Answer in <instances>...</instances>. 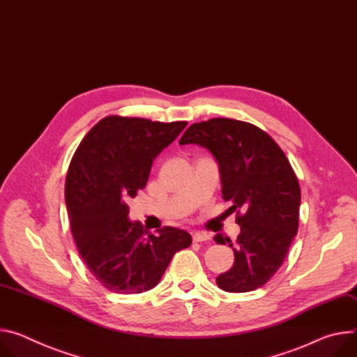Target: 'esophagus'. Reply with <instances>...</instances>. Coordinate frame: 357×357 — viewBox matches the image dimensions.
Masks as SVG:
<instances>
[{
	"label": "esophagus",
	"mask_w": 357,
	"mask_h": 357,
	"mask_svg": "<svg viewBox=\"0 0 357 357\" xmlns=\"http://www.w3.org/2000/svg\"><path fill=\"white\" fill-rule=\"evenodd\" d=\"M210 235L206 232H194L192 234V241L194 243H203V241H208Z\"/></svg>",
	"instance_id": "1"
}]
</instances>
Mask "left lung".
<instances>
[{"mask_svg":"<svg viewBox=\"0 0 357 357\" xmlns=\"http://www.w3.org/2000/svg\"><path fill=\"white\" fill-rule=\"evenodd\" d=\"M207 149L215 158L225 202L241 208V232L234 245L217 234V244L234 251V265L217 276L227 292L265 285L282 265L298 232L301 188L287 155L265 132L247 122L215 117L191 125L178 142Z\"/></svg>","mask_w":357,"mask_h":357,"instance_id":"8db88e82","label":"left lung"}]
</instances>
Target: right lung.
Masks as SVG:
<instances>
[{"instance_id":"add662e5","label":"right lung","mask_w":357,"mask_h":357,"mask_svg":"<svg viewBox=\"0 0 357 357\" xmlns=\"http://www.w3.org/2000/svg\"><path fill=\"white\" fill-rule=\"evenodd\" d=\"M187 122L107 116L76 149L65 202L77 251L95 278L116 294H142L160 282L191 235L174 227L150 234L129 220L128 202L146 187L154 158Z\"/></svg>"}]
</instances>
